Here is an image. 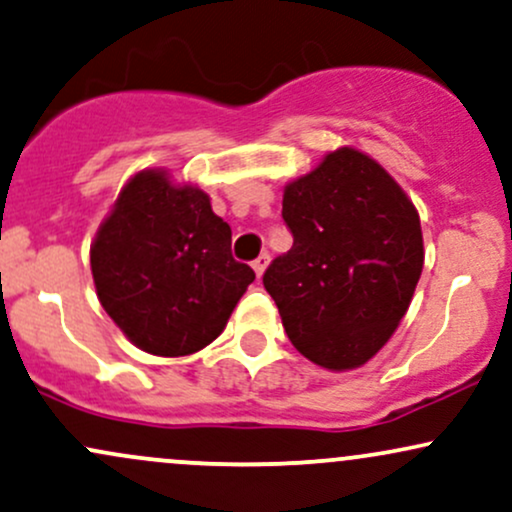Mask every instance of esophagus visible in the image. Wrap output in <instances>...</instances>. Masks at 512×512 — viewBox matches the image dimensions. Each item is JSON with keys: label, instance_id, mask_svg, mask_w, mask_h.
Returning <instances> with one entry per match:
<instances>
[{"label": "esophagus", "instance_id": "obj_1", "mask_svg": "<svg viewBox=\"0 0 512 512\" xmlns=\"http://www.w3.org/2000/svg\"><path fill=\"white\" fill-rule=\"evenodd\" d=\"M267 264H269V255H267V252H262V255L257 257L255 262H252V269H255L257 279H260V276L264 274V269H267Z\"/></svg>", "mask_w": 512, "mask_h": 512}]
</instances>
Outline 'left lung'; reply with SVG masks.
<instances>
[{"label":"left lung","instance_id":"obj_1","mask_svg":"<svg viewBox=\"0 0 512 512\" xmlns=\"http://www.w3.org/2000/svg\"><path fill=\"white\" fill-rule=\"evenodd\" d=\"M281 204L293 248L262 279L281 325L317 366L361 368L390 342L414 298L424 269L419 211L354 146L291 180Z\"/></svg>","mask_w":512,"mask_h":512}]
</instances>
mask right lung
Returning <instances> with one entry per match:
<instances>
[{"instance_id":"obj_1","label":"right lung","mask_w":512,"mask_h":512,"mask_svg":"<svg viewBox=\"0 0 512 512\" xmlns=\"http://www.w3.org/2000/svg\"><path fill=\"white\" fill-rule=\"evenodd\" d=\"M98 301L137 349L190 356L214 342L255 281L231 255V226L197 185L134 173L91 243Z\"/></svg>"}]
</instances>
